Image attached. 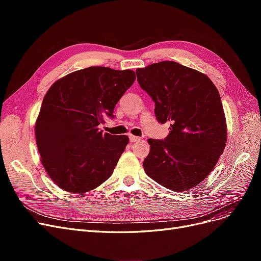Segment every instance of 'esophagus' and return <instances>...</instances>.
I'll return each instance as SVG.
<instances>
[{
  "mask_svg": "<svg viewBox=\"0 0 261 261\" xmlns=\"http://www.w3.org/2000/svg\"><path fill=\"white\" fill-rule=\"evenodd\" d=\"M129 140L132 141V143H135V141L141 140V138H140V137H137V136H134V135H129Z\"/></svg>",
  "mask_w": 261,
  "mask_h": 261,
  "instance_id": "1",
  "label": "esophagus"
}]
</instances>
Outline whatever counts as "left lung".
I'll return each mask as SVG.
<instances>
[{
  "instance_id": "obj_1",
  "label": "left lung",
  "mask_w": 261,
  "mask_h": 261,
  "mask_svg": "<svg viewBox=\"0 0 261 261\" xmlns=\"http://www.w3.org/2000/svg\"><path fill=\"white\" fill-rule=\"evenodd\" d=\"M154 101L156 120L170 123L164 140L148 139L146 174L173 192L200 184L215 169L226 144V121L217 87L198 70L164 61L136 69Z\"/></svg>"
}]
</instances>
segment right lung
<instances>
[{"label": "right lung", "instance_id": "add662e5", "mask_svg": "<svg viewBox=\"0 0 261 261\" xmlns=\"http://www.w3.org/2000/svg\"><path fill=\"white\" fill-rule=\"evenodd\" d=\"M135 72L91 66L55 82L45 93L35 135L41 163L68 193L84 194L112 175L128 144L126 135L102 134L105 116L135 82Z\"/></svg>", "mask_w": 261, "mask_h": 261}]
</instances>
